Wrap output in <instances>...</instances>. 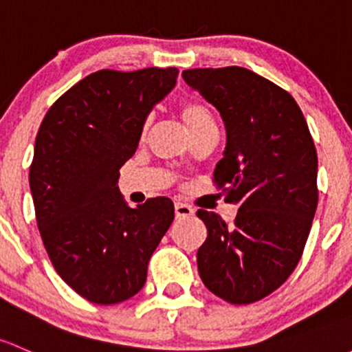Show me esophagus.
Segmentation results:
<instances>
[{
  "label": "esophagus",
  "mask_w": 352,
  "mask_h": 352,
  "mask_svg": "<svg viewBox=\"0 0 352 352\" xmlns=\"http://www.w3.org/2000/svg\"><path fill=\"white\" fill-rule=\"evenodd\" d=\"M175 216L177 219H186V217L194 216V209L184 202H175Z\"/></svg>",
  "instance_id": "obj_1"
}]
</instances>
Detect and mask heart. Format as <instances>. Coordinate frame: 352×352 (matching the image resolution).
Segmentation results:
<instances>
[{
	"label": "heart",
	"mask_w": 352,
	"mask_h": 352,
	"mask_svg": "<svg viewBox=\"0 0 352 352\" xmlns=\"http://www.w3.org/2000/svg\"><path fill=\"white\" fill-rule=\"evenodd\" d=\"M179 113L190 136L206 131V129H216L210 109L197 99H184L179 104Z\"/></svg>",
	"instance_id": "b5f03b06"
}]
</instances>
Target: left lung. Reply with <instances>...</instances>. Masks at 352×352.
Here are the masks:
<instances>
[{
    "label": "left lung",
    "mask_w": 352,
    "mask_h": 352,
    "mask_svg": "<svg viewBox=\"0 0 352 352\" xmlns=\"http://www.w3.org/2000/svg\"><path fill=\"white\" fill-rule=\"evenodd\" d=\"M184 80L221 113L224 157L214 182L239 207L232 224L199 209L207 238L197 251L202 282L223 300H261L300 261L316 216L317 151L295 99L244 67L188 69Z\"/></svg>",
    "instance_id": "1"
}]
</instances>
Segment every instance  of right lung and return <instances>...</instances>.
Wrapping results in <instances>:
<instances>
[{"label": "right lung", "mask_w": 352, "mask_h": 352, "mask_svg": "<svg viewBox=\"0 0 352 352\" xmlns=\"http://www.w3.org/2000/svg\"><path fill=\"white\" fill-rule=\"evenodd\" d=\"M179 69H102L47 111L30 165L36 224L55 272L99 305L131 298L173 221V202L129 207L118 179L146 116L172 91Z\"/></svg>", "instance_id": "1"}]
</instances>
